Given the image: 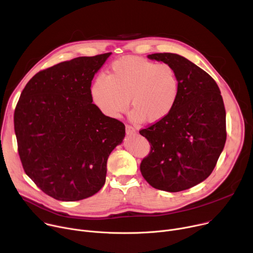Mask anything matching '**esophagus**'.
<instances>
[{"label": "esophagus", "mask_w": 253, "mask_h": 253, "mask_svg": "<svg viewBox=\"0 0 253 253\" xmlns=\"http://www.w3.org/2000/svg\"><path fill=\"white\" fill-rule=\"evenodd\" d=\"M136 133V130L134 127H132L131 125H126V134L128 135H131V134H135Z\"/></svg>", "instance_id": "1"}]
</instances>
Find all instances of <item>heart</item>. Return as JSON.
<instances>
[{"instance_id":"heart-1","label":"heart","mask_w":253,"mask_h":253,"mask_svg":"<svg viewBox=\"0 0 253 253\" xmlns=\"http://www.w3.org/2000/svg\"><path fill=\"white\" fill-rule=\"evenodd\" d=\"M180 92L176 69L169 63L124 57L114 61L107 76L99 75L91 96L103 114L118 118L130 105L134 121L158 122L175 107Z\"/></svg>"}]
</instances>
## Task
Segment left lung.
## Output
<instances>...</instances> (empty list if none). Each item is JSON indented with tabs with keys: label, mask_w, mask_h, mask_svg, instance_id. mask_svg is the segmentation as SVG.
Here are the masks:
<instances>
[{
	"label": "left lung",
	"mask_w": 253,
	"mask_h": 253,
	"mask_svg": "<svg viewBox=\"0 0 253 253\" xmlns=\"http://www.w3.org/2000/svg\"><path fill=\"white\" fill-rule=\"evenodd\" d=\"M149 59L171 64L180 92L171 113L139 133L150 143L140 164L144 179L154 188L178 192L191 188L213 171L226 141V113L220 90L204 70L172 53Z\"/></svg>",
	"instance_id": "1"
}]
</instances>
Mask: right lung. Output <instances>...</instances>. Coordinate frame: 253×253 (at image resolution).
I'll return each instance as SVG.
<instances>
[{
  "mask_svg": "<svg viewBox=\"0 0 253 253\" xmlns=\"http://www.w3.org/2000/svg\"><path fill=\"white\" fill-rule=\"evenodd\" d=\"M110 55L78 57L41 70L17 103L14 127L24 171L57 200L97 193L105 184L107 159L125 136V125L92 103V80Z\"/></svg>",
  "mask_w": 253,
  "mask_h": 253,
  "instance_id": "add662e5",
  "label": "right lung"
}]
</instances>
